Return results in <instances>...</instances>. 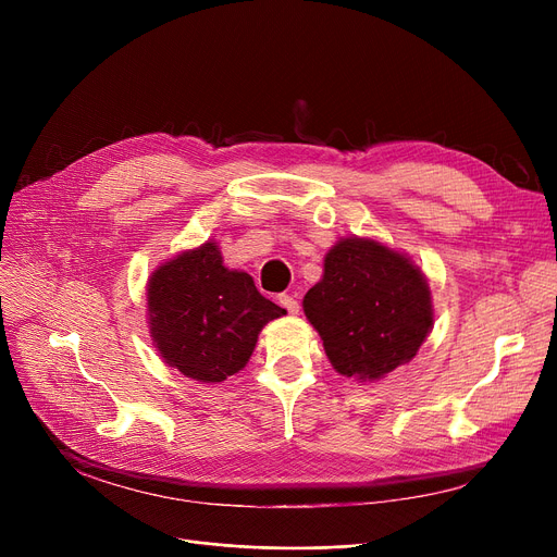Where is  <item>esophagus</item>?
<instances>
[{"instance_id":"1","label":"esophagus","mask_w":557,"mask_h":557,"mask_svg":"<svg viewBox=\"0 0 557 557\" xmlns=\"http://www.w3.org/2000/svg\"><path fill=\"white\" fill-rule=\"evenodd\" d=\"M280 305H282L288 313H298V311H300L298 298L290 296V294H282V296H280Z\"/></svg>"}]
</instances>
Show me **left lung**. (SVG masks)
I'll use <instances>...</instances> for the list:
<instances>
[{"mask_svg": "<svg viewBox=\"0 0 557 557\" xmlns=\"http://www.w3.org/2000/svg\"><path fill=\"white\" fill-rule=\"evenodd\" d=\"M302 305L336 372L361 382L411 361L433 325L429 284L418 267L357 237L327 252L323 280Z\"/></svg>", "mask_w": 557, "mask_h": 557, "instance_id": "left-lung-1", "label": "left lung"}]
</instances>
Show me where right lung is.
<instances>
[{
    "label": "right lung",
    "instance_id": "1",
    "mask_svg": "<svg viewBox=\"0 0 557 557\" xmlns=\"http://www.w3.org/2000/svg\"><path fill=\"white\" fill-rule=\"evenodd\" d=\"M149 313L160 357L185 376L214 384L248 363L261 327L286 311L263 298L248 273L227 271L208 242L151 275Z\"/></svg>",
    "mask_w": 557,
    "mask_h": 557
}]
</instances>
